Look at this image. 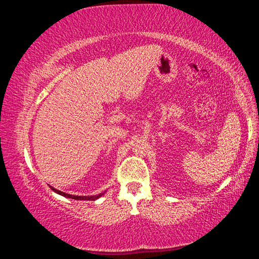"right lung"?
<instances>
[{
    "mask_svg": "<svg viewBox=\"0 0 259 259\" xmlns=\"http://www.w3.org/2000/svg\"><path fill=\"white\" fill-rule=\"evenodd\" d=\"M50 187H51L52 191L56 192V193H58V194H60V195L65 196V198H69V199H74V200H90V201H94V200H97L98 198H100V196H102V194L95 195V196H77V195H71V194H67V193H64V192H61V191L56 190V188L52 187V186H50Z\"/></svg>",
    "mask_w": 259,
    "mask_h": 259,
    "instance_id": "obj_1",
    "label": "right lung"
}]
</instances>
